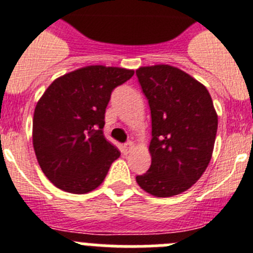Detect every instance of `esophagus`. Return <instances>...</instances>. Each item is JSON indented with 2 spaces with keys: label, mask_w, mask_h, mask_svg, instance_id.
<instances>
[{
  "label": "esophagus",
  "mask_w": 253,
  "mask_h": 253,
  "mask_svg": "<svg viewBox=\"0 0 253 253\" xmlns=\"http://www.w3.org/2000/svg\"><path fill=\"white\" fill-rule=\"evenodd\" d=\"M134 147V143L133 142H128V143H125L124 146H123V151L125 152V153H128L129 151H130L131 148Z\"/></svg>",
  "instance_id": "1"
}]
</instances>
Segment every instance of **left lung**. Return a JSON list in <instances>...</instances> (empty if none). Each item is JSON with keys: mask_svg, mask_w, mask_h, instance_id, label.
Returning a JSON list of instances; mask_svg holds the SVG:
<instances>
[{"mask_svg": "<svg viewBox=\"0 0 253 253\" xmlns=\"http://www.w3.org/2000/svg\"><path fill=\"white\" fill-rule=\"evenodd\" d=\"M152 116L151 167L137 182L157 198L178 195L207 169L218 115L207 87L186 72L157 64L135 71Z\"/></svg>", "mask_w": 253, "mask_h": 253, "instance_id": "8db88e82", "label": "left lung"}]
</instances>
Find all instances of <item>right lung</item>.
I'll list each match as a JSON object with an SVG mask.
<instances>
[{"label": "right lung", "instance_id": "1", "mask_svg": "<svg viewBox=\"0 0 253 253\" xmlns=\"http://www.w3.org/2000/svg\"><path fill=\"white\" fill-rule=\"evenodd\" d=\"M133 69L87 66L51 82L38 101L33 146L44 175L58 189L90 193L102 184L120 152L104 135L105 110Z\"/></svg>", "mask_w": 253, "mask_h": 253}]
</instances>
